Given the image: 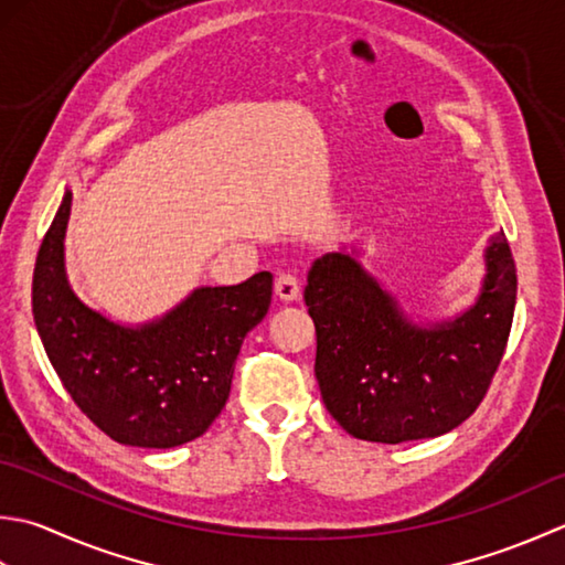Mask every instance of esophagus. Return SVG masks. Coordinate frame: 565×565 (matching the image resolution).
<instances>
[{
    "mask_svg": "<svg viewBox=\"0 0 565 565\" xmlns=\"http://www.w3.org/2000/svg\"><path fill=\"white\" fill-rule=\"evenodd\" d=\"M275 295L285 299V302H295V299H299L297 275L295 273H280L278 278H275Z\"/></svg>",
    "mask_w": 565,
    "mask_h": 565,
    "instance_id": "34e87169",
    "label": "esophagus"
}]
</instances>
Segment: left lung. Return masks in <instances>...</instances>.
Returning <instances> with one entry per match:
<instances>
[{
	"mask_svg": "<svg viewBox=\"0 0 565 565\" xmlns=\"http://www.w3.org/2000/svg\"><path fill=\"white\" fill-rule=\"evenodd\" d=\"M486 258L476 307L434 329L409 324L347 253L315 260L305 287L315 373L329 414L355 439H434L478 409L508 349L516 299L508 236H494Z\"/></svg>",
	"mask_w": 565,
	"mask_h": 565,
	"instance_id": "8db88e82",
	"label": "left lung"
}]
</instances>
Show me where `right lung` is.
<instances>
[{"instance_id":"obj_1","label":"right lung","mask_w":565,"mask_h":565,"mask_svg":"<svg viewBox=\"0 0 565 565\" xmlns=\"http://www.w3.org/2000/svg\"><path fill=\"white\" fill-rule=\"evenodd\" d=\"M73 194L45 232L31 305L53 371L79 412L124 446L172 448L198 439L232 390L246 333L268 315V270L232 287H200L168 317L124 329L85 307L63 268Z\"/></svg>"}]
</instances>
